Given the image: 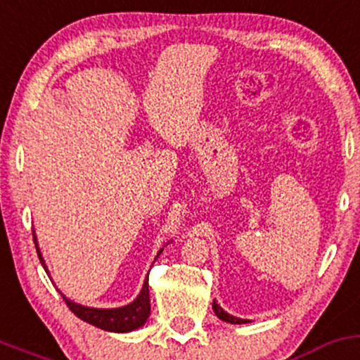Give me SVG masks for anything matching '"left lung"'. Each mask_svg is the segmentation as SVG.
Segmentation results:
<instances>
[{
    "mask_svg": "<svg viewBox=\"0 0 360 360\" xmlns=\"http://www.w3.org/2000/svg\"><path fill=\"white\" fill-rule=\"evenodd\" d=\"M212 311H214V314L218 316L219 319L225 321V323H231V324H245L249 323V319H240V318H235V316H230L226 311H223L221 307H219L218 304H216V300H212Z\"/></svg>",
    "mask_w": 360,
    "mask_h": 360,
    "instance_id": "1",
    "label": "left lung"
}]
</instances>
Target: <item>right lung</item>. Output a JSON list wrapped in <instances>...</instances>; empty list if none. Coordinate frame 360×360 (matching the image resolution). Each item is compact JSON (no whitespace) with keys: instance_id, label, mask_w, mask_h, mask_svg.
<instances>
[{"instance_id":"right-lung-1","label":"right lung","mask_w":360,"mask_h":360,"mask_svg":"<svg viewBox=\"0 0 360 360\" xmlns=\"http://www.w3.org/2000/svg\"><path fill=\"white\" fill-rule=\"evenodd\" d=\"M34 242H36V250L37 256H39V261L42 264V268L48 271L46 268L44 259L41 256V250L37 247V238L34 237ZM163 252V249L158 252V256ZM156 256V259H158ZM63 300L67 302L68 307L77 318H80L86 323L92 324V326H98L101 330L106 331H113V333H129V331L137 330V328L144 326L146 321H148L149 314H150V300H149V285H148V278H146L144 285H142L141 293L137 295V299L134 302L123 305V307H117V309H96V307H86V305L75 304L73 300L67 299V297L61 293Z\"/></svg>"}]
</instances>
